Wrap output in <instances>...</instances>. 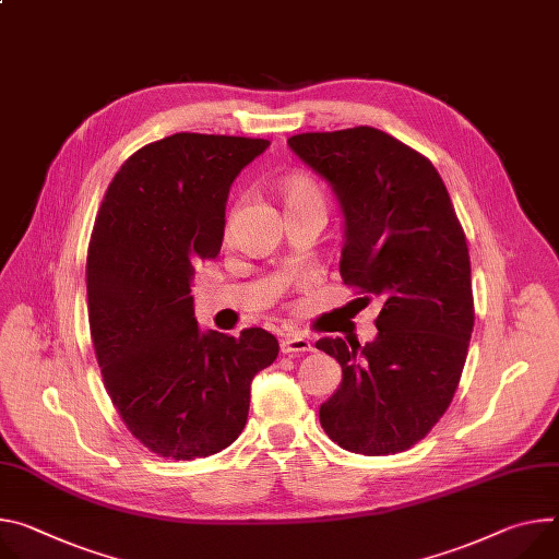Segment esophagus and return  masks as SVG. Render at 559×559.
<instances>
[{
    "mask_svg": "<svg viewBox=\"0 0 559 559\" xmlns=\"http://www.w3.org/2000/svg\"><path fill=\"white\" fill-rule=\"evenodd\" d=\"M312 341L306 334H285L281 338V352L283 354H302V352H312Z\"/></svg>",
    "mask_w": 559,
    "mask_h": 559,
    "instance_id": "1",
    "label": "esophagus"
}]
</instances>
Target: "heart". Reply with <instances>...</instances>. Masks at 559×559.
<instances>
[{
	"instance_id": "1",
	"label": "heart",
	"mask_w": 559,
	"mask_h": 559,
	"mask_svg": "<svg viewBox=\"0 0 559 559\" xmlns=\"http://www.w3.org/2000/svg\"><path fill=\"white\" fill-rule=\"evenodd\" d=\"M283 200L287 212L294 210H325V195L317 182L302 176H292L283 182Z\"/></svg>"
}]
</instances>
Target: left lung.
Instances as JSON below:
<instances>
[{
	"label": "left lung",
	"mask_w": 559,
	"mask_h": 559,
	"mask_svg": "<svg viewBox=\"0 0 559 559\" xmlns=\"http://www.w3.org/2000/svg\"><path fill=\"white\" fill-rule=\"evenodd\" d=\"M287 144L338 195L343 283L383 300L372 343L317 341L343 370L321 426L349 452H403L443 417L468 357L475 302L464 227L435 165L385 131L298 133Z\"/></svg>",
	"instance_id": "1"
}]
</instances>
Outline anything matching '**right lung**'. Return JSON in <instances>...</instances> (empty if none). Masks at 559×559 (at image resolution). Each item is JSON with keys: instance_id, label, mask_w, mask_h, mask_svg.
<instances>
[{"instance_id": "1", "label": "right lung", "mask_w": 559, "mask_h": 559, "mask_svg": "<svg viewBox=\"0 0 559 559\" xmlns=\"http://www.w3.org/2000/svg\"><path fill=\"white\" fill-rule=\"evenodd\" d=\"M263 138L174 133L124 160L86 253L88 328L127 430L176 462L210 456L247 424L251 379L278 357L263 328L202 334L191 276L218 257L234 178Z\"/></svg>"}]
</instances>
